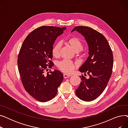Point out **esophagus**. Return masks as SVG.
I'll return each mask as SVG.
<instances>
[{
	"label": "esophagus",
	"mask_w": 128,
	"mask_h": 128,
	"mask_svg": "<svg viewBox=\"0 0 128 128\" xmlns=\"http://www.w3.org/2000/svg\"><path fill=\"white\" fill-rule=\"evenodd\" d=\"M63 76H64V78H68L70 77V75L68 74H64Z\"/></svg>",
	"instance_id": "34e87169"
}]
</instances>
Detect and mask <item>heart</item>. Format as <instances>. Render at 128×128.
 <instances>
[{
	"instance_id": "obj_1",
	"label": "heart",
	"mask_w": 128,
	"mask_h": 128,
	"mask_svg": "<svg viewBox=\"0 0 128 128\" xmlns=\"http://www.w3.org/2000/svg\"><path fill=\"white\" fill-rule=\"evenodd\" d=\"M67 42L70 46L72 49L75 52H78L81 51L83 48L82 42L79 38L76 37H72L67 40ZM62 46L61 42H57L53 46L52 49V55L54 57H58L60 56V50ZM58 68L62 72L65 73H71L74 70L76 64L71 60H64L59 62L57 64Z\"/></svg>"
}]
</instances>
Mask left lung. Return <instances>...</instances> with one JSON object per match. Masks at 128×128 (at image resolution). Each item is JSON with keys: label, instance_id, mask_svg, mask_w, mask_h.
Masks as SVG:
<instances>
[{"label": "left lung", "instance_id": "left-lung-1", "mask_svg": "<svg viewBox=\"0 0 128 128\" xmlns=\"http://www.w3.org/2000/svg\"><path fill=\"white\" fill-rule=\"evenodd\" d=\"M85 38L89 46V56L79 70L89 76H80L82 82L76 90L78 98L90 102L98 97L105 90L112 74L113 55L106 38L100 32L87 26L75 27Z\"/></svg>", "mask_w": 128, "mask_h": 128}]
</instances>
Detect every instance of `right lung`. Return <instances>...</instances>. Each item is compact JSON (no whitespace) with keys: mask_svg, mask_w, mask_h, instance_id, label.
<instances>
[{"mask_svg":"<svg viewBox=\"0 0 128 128\" xmlns=\"http://www.w3.org/2000/svg\"><path fill=\"white\" fill-rule=\"evenodd\" d=\"M66 29L43 26L30 33L25 39L18 57V69L24 89L32 97L42 102L54 98L63 75L54 70L47 72L52 62L53 45Z\"/></svg>","mask_w":128,"mask_h":128,"instance_id":"add662e5","label":"right lung"}]
</instances>
